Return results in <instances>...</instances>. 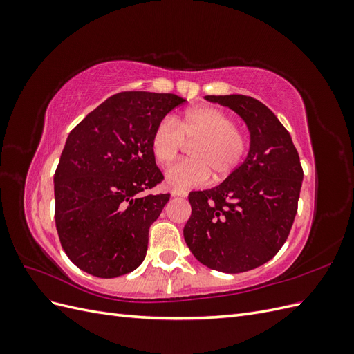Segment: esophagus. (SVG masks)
<instances>
[{
    "instance_id": "1",
    "label": "esophagus",
    "mask_w": 354,
    "mask_h": 354,
    "mask_svg": "<svg viewBox=\"0 0 354 354\" xmlns=\"http://www.w3.org/2000/svg\"><path fill=\"white\" fill-rule=\"evenodd\" d=\"M171 195H173V196H180V198H186L187 196V192L183 190V189L174 187L173 190H171Z\"/></svg>"
}]
</instances>
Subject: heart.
Returning <instances> with one entry per match:
<instances>
[{
    "instance_id": "obj_1",
    "label": "heart",
    "mask_w": 354,
    "mask_h": 354,
    "mask_svg": "<svg viewBox=\"0 0 354 354\" xmlns=\"http://www.w3.org/2000/svg\"><path fill=\"white\" fill-rule=\"evenodd\" d=\"M189 158L167 171V181L177 189L201 186L232 174L248 151V136L227 112L212 106L189 109L173 120L160 121L151 136V152L156 164L168 167L177 159L183 143Z\"/></svg>"
}]
</instances>
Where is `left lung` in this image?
<instances>
[{
  "instance_id": "left-lung-1",
  "label": "left lung",
  "mask_w": 354,
  "mask_h": 354,
  "mask_svg": "<svg viewBox=\"0 0 354 354\" xmlns=\"http://www.w3.org/2000/svg\"><path fill=\"white\" fill-rule=\"evenodd\" d=\"M241 115L251 133L246 159L221 185L189 194L183 234L202 264L224 273L255 269L277 254L291 232L303 167L291 136L250 95H207Z\"/></svg>"
}]
</instances>
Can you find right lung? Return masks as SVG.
<instances>
[{"label":"right lung","instance_id":"right-lung-1","mask_svg":"<svg viewBox=\"0 0 354 354\" xmlns=\"http://www.w3.org/2000/svg\"><path fill=\"white\" fill-rule=\"evenodd\" d=\"M185 102L176 94L124 91L69 133L55 173V218L62 248L78 269L109 279L143 263L149 227L169 199L145 194L164 180L151 136Z\"/></svg>","mask_w":354,"mask_h":354}]
</instances>
